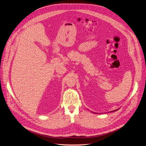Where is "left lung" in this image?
<instances>
[{
  "mask_svg": "<svg viewBox=\"0 0 146 146\" xmlns=\"http://www.w3.org/2000/svg\"><path fill=\"white\" fill-rule=\"evenodd\" d=\"M117 110H114V111H117Z\"/></svg>",
  "mask_w": 146,
  "mask_h": 146,
  "instance_id": "1",
  "label": "left lung"
}]
</instances>
